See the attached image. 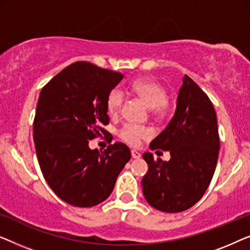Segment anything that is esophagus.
Listing matches in <instances>:
<instances>
[{"mask_svg":"<svg viewBox=\"0 0 250 250\" xmlns=\"http://www.w3.org/2000/svg\"><path fill=\"white\" fill-rule=\"evenodd\" d=\"M131 156H132V159H140V156H142V154H140L139 152H137V150H135V149H132L131 150Z\"/></svg>","mask_w":250,"mask_h":250,"instance_id":"1","label":"esophagus"}]
</instances>
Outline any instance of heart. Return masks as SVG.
<instances>
[{
  "label": "heart",
  "instance_id": "obj_1",
  "mask_svg": "<svg viewBox=\"0 0 250 250\" xmlns=\"http://www.w3.org/2000/svg\"><path fill=\"white\" fill-rule=\"evenodd\" d=\"M130 91L137 97H139L149 108L155 117L164 115L167 110V91L159 83L150 78L136 79L129 87ZM124 103V94L121 90L113 89L108 95L106 106L108 113L115 115L119 113ZM120 138L131 146H138L143 139L150 135L147 128L136 125L126 124L120 130Z\"/></svg>",
  "mask_w": 250,
  "mask_h": 250
}]
</instances>
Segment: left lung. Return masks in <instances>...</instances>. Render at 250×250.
I'll use <instances>...</instances> for the list:
<instances>
[{
  "label": "left lung",
  "mask_w": 250,
  "mask_h": 250,
  "mask_svg": "<svg viewBox=\"0 0 250 250\" xmlns=\"http://www.w3.org/2000/svg\"><path fill=\"white\" fill-rule=\"evenodd\" d=\"M149 148L168 150L171 159L155 161L152 153L143 154L148 164L142 180L147 203L165 213L194 206L213 178L220 138L212 102L187 75L182 78L174 115Z\"/></svg>",
  "instance_id": "left-lung-1"
}]
</instances>
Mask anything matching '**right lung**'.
<instances>
[{
	"mask_svg": "<svg viewBox=\"0 0 250 250\" xmlns=\"http://www.w3.org/2000/svg\"><path fill=\"white\" fill-rule=\"evenodd\" d=\"M124 78L120 72L90 62L70 64L42 89L34 120V142L45 180L55 195L72 206L104 202L131 153L122 143L104 152L89 140L105 135L106 102Z\"/></svg>",
	"mask_w": 250,
	"mask_h": 250,
	"instance_id": "right-lung-1",
	"label": "right lung"
}]
</instances>
